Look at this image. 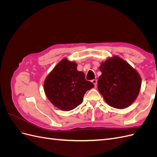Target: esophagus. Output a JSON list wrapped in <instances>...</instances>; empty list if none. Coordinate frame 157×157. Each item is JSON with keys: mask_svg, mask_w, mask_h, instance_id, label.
I'll list each match as a JSON object with an SVG mask.
<instances>
[{"mask_svg": "<svg viewBox=\"0 0 157 157\" xmlns=\"http://www.w3.org/2000/svg\"><path fill=\"white\" fill-rule=\"evenodd\" d=\"M92 82L95 85V86H96L97 84V80L96 79H94L92 80Z\"/></svg>", "mask_w": 157, "mask_h": 157, "instance_id": "1", "label": "esophagus"}]
</instances>
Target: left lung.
<instances>
[{
    "label": "left lung",
    "mask_w": 157,
    "mask_h": 157,
    "mask_svg": "<svg viewBox=\"0 0 157 157\" xmlns=\"http://www.w3.org/2000/svg\"><path fill=\"white\" fill-rule=\"evenodd\" d=\"M98 87L105 101L112 107H129L137 98L141 86L138 72L124 59L113 56L99 66Z\"/></svg>",
    "instance_id": "8db88e82"
}]
</instances>
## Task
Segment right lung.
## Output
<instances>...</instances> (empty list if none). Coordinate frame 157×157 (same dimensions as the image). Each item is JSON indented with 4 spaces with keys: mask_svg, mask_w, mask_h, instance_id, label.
I'll use <instances>...</instances> for the list:
<instances>
[{
    "mask_svg": "<svg viewBox=\"0 0 157 157\" xmlns=\"http://www.w3.org/2000/svg\"><path fill=\"white\" fill-rule=\"evenodd\" d=\"M94 87L91 82L85 79L82 71L77 70V63L67 58L55 66L44 82V90L49 101L65 111L78 106L86 92Z\"/></svg>",
    "mask_w": 157,
    "mask_h": 157,
    "instance_id": "obj_1",
    "label": "right lung"
}]
</instances>
